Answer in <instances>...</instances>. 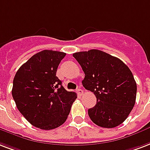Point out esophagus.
Listing matches in <instances>:
<instances>
[{
    "label": "esophagus",
    "instance_id": "obj_1",
    "mask_svg": "<svg viewBox=\"0 0 150 150\" xmlns=\"http://www.w3.org/2000/svg\"><path fill=\"white\" fill-rule=\"evenodd\" d=\"M77 93H78V96L79 97H82L83 94V90H82V89H78L77 90Z\"/></svg>",
    "mask_w": 150,
    "mask_h": 150
}]
</instances>
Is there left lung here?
I'll list each match as a JSON object with an SVG mask.
<instances>
[{"label":"left lung","instance_id":"1","mask_svg":"<svg viewBox=\"0 0 150 150\" xmlns=\"http://www.w3.org/2000/svg\"><path fill=\"white\" fill-rule=\"evenodd\" d=\"M85 73L83 85L94 93L97 104L88 109L93 123L112 128L123 123L133 109L137 85L132 72L121 60L98 50L73 53Z\"/></svg>","mask_w":150,"mask_h":150}]
</instances>
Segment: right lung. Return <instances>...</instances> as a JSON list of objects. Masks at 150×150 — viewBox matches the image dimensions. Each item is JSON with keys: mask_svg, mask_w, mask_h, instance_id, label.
<instances>
[{"mask_svg": "<svg viewBox=\"0 0 150 150\" xmlns=\"http://www.w3.org/2000/svg\"><path fill=\"white\" fill-rule=\"evenodd\" d=\"M66 53L43 50L34 54L17 71L11 94L26 120L42 130H52L64 123L77 98L62 86L57 67Z\"/></svg>", "mask_w": 150, "mask_h": 150, "instance_id": "obj_1", "label": "right lung"}]
</instances>
